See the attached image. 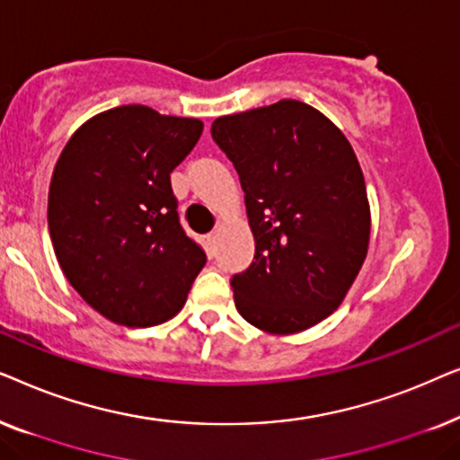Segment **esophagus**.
Segmentation results:
<instances>
[{"label":"esophagus","instance_id":"1","mask_svg":"<svg viewBox=\"0 0 460 460\" xmlns=\"http://www.w3.org/2000/svg\"><path fill=\"white\" fill-rule=\"evenodd\" d=\"M216 241H217V236L213 234V232H211V234L205 236V247H207V251H209V255L216 253Z\"/></svg>","mask_w":460,"mask_h":460}]
</instances>
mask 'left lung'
Instances as JSON below:
<instances>
[{"mask_svg": "<svg viewBox=\"0 0 460 460\" xmlns=\"http://www.w3.org/2000/svg\"><path fill=\"white\" fill-rule=\"evenodd\" d=\"M213 142L234 165L255 255L230 279L241 316L291 335L331 316L360 272L370 211L348 137L299 100L219 117Z\"/></svg>", "mask_w": 460, "mask_h": 460, "instance_id": "obj_1", "label": "left lung"}]
</instances>
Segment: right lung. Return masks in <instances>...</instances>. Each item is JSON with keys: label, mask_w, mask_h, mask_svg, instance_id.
I'll list each match as a JSON object with an SVG mask.
<instances>
[{"label": "right lung", "mask_w": 460, "mask_h": 460, "mask_svg": "<svg viewBox=\"0 0 460 460\" xmlns=\"http://www.w3.org/2000/svg\"><path fill=\"white\" fill-rule=\"evenodd\" d=\"M199 119L128 104L75 131L54 167L48 226L75 291L104 318L155 326L181 310L207 255L181 228L172 172Z\"/></svg>", "instance_id": "obj_1"}]
</instances>
